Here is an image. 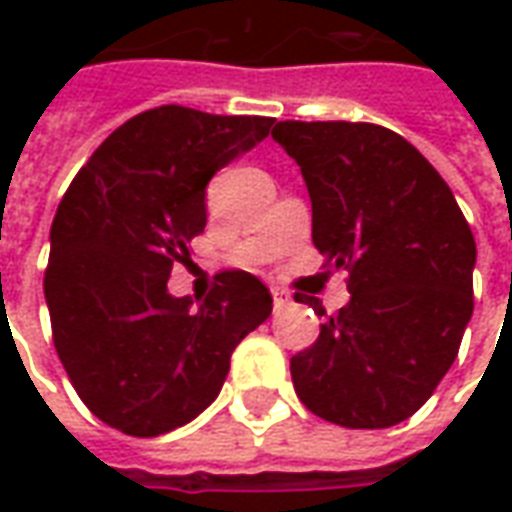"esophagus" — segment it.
Masks as SVG:
<instances>
[{"label": "esophagus", "instance_id": "34e87169", "mask_svg": "<svg viewBox=\"0 0 512 512\" xmlns=\"http://www.w3.org/2000/svg\"><path fill=\"white\" fill-rule=\"evenodd\" d=\"M271 296H274V310H282L290 301V293L282 288H271Z\"/></svg>", "mask_w": 512, "mask_h": 512}]
</instances>
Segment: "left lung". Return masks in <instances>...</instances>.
I'll use <instances>...</instances> for the list:
<instances>
[{
    "label": "left lung",
    "instance_id": "1",
    "mask_svg": "<svg viewBox=\"0 0 512 512\" xmlns=\"http://www.w3.org/2000/svg\"><path fill=\"white\" fill-rule=\"evenodd\" d=\"M271 136L301 167L312 244L348 271L351 301L290 359L296 395L343 428H389L425 406L474 310L477 246L450 186L376 123L282 120ZM307 299L326 315L321 301Z\"/></svg>",
    "mask_w": 512,
    "mask_h": 512
}]
</instances>
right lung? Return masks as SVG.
Listing matches in <instances>:
<instances>
[{"instance_id":"1","label":"right lung","mask_w":512,"mask_h":512,"mask_svg":"<svg viewBox=\"0 0 512 512\" xmlns=\"http://www.w3.org/2000/svg\"><path fill=\"white\" fill-rule=\"evenodd\" d=\"M271 123L156 106L106 136L65 191L43 277L51 337L109 428L150 439L191 422L219 395L235 345L271 315L266 285L235 268L200 307L167 290L205 230L208 180Z\"/></svg>"}]
</instances>
